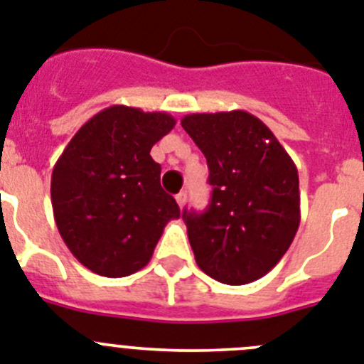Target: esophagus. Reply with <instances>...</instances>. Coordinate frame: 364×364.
<instances>
[{
  "label": "esophagus",
  "mask_w": 364,
  "mask_h": 364,
  "mask_svg": "<svg viewBox=\"0 0 364 364\" xmlns=\"http://www.w3.org/2000/svg\"><path fill=\"white\" fill-rule=\"evenodd\" d=\"M176 201H178V205H179V207H185V203H186V192L185 191H181V192H179V194L178 196H176Z\"/></svg>",
  "instance_id": "esophagus-1"
}]
</instances>
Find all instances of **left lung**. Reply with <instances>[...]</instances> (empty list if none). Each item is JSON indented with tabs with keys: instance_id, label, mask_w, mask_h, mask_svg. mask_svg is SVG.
Here are the masks:
<instances>
[{
	"instance_id": "1",
	"label": "left lung",
	"mask_w": 364,
	"mask_h": 364,
	"mask_svg": "<svg viewBox=\"0 0 364 364\" xmlns=\"http://www.w3.org/2000/svg\"><path fill=\"white\" fill-rule=\"evenodd\" d=\"M181 126L203 151L213 185L205 213L183 210L196 262L221 284L255 282L280 262L299 229L295 163L243 109L192 113Z\"/></svg>"
}]
</instances>
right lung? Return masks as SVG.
<instances>
[{
    "label": "right lung",
    "mask_w": 364,
    "mask_h": 364,
    "mask_svg": "<svg viewBox=\"0 0 364 364\" xmlns=\"http://www.w3.org/2000/svg\"><path fill=\"white\" fill-rule=\"evenodd\" d=\"M173 126L164 112L109 106L78 129L56 161V227L73 257L93 273L119 278L143 269L164 225L181 216L150 156Z\"/></svg>",
    "instance_id": "1"
}]
</instances>
